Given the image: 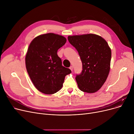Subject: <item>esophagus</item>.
Returning <instances> with one entry per match:
<instances>
[{
  "mask_svg": "<svg viewBox=\"0 0 134 134\" xmlns=\"http://www.w3.org/2000/svg\"><path fill=\"white\" fill-rule=\"evenodd\" d=\"M69 69H71V71H73V66H71V67H69Z\"/></svg>",
  "mask_w": 134,
  "mask_h": 134,
  "instance_id": "34e87169",
  "label": "esophagus"
}]
</instances>
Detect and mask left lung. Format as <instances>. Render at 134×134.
<instances>
[{
    "label": "left lung",
    "instance_id": "obj_1",
    "mask_svg": "<svg viewBox=\"0 0 134 134\" xmlns=\"http://www.w3.org/2000/svg\"><path fill=\"white\" fill-rule=\"evenodd\" d=\"M68 40L82 63V72L75 78L79 88L88 93L97 92L106 81L110 69L111 51L108 42L93 34L69 36Z\"/></svg>",
    "mask_w": 134,
    "mask_h": 134
}]
</instances>
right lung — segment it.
I'll use <instances>...</instances> for the list:
<instances>
[{"mask_svg":"<svg viewBox=\"0 0 134 134\" xmlns=\"http://www.w3.org/2000/svg\"><path fill=\"white\" fill-rule=\"evenodd\" d=\"M66 38L54 33L40 35L29 44L25 55V66L34 85L41 92L52 94L60 90L71 69L62 66L58 50Z\"/></svg>","mask_w":134,"mask_h":134,"instance_id":"add662e5","label":"right lung"}]
</instances>
